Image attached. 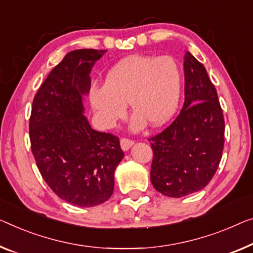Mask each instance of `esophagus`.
I'll return each instance as SVG.
<instances>
[{
	"label": "esophagus",
	"instance_id": "obj_1",
	"mask_svg": "<svg viewBox=\"0 0 253 253\" xmlns=\"http://www.w3.org/2000/svg\"><path fill=\"white\" fill-rule=\"evenodd\" d=\"M133 144H134L133 139H129V138H122V139H120V146H122V149L124 151L129 150V148Z\"/></svg>",
	"mask_w": 253,
	"mask_h": 253
}]
</instances>
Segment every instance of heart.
Instances as JSON below:
<instances>
[{"label":"heart","instance_id":"b5f03b06","mask_svg":"<svg viewBox=\"0 0 253 253\" xmlns=\"http://www.w3.org/2000/svg\"><path fill=\"white\" fill-rule=\"evenodd\" d=\"M182 69L170 55H134L124 59L107 74L104 85L89 89L90 104L105 127H112L126 114V103L143 122L157 127L176 111L182 92Z\"/></svg>","mask_w":253,"mask_h":253}]
</instances>
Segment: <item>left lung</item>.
<instances>
[{
	"label": "left lung",
	"mask_w": 253,
	"mask_h": 253,
	"mask_svg": "<svg viewBox=\"0 0 253 253\" xmlns=\"http://www.w3.org/2000/svg\"><path fill=\"white\" fill-rule=\"evenodd\" d=\"M185 101L176 119L151 137V183L161 194L182 198L205 188L224 150L225 122L217 90L205 66L184 55Z\"/></svg>",
	"instance_id": "1"
}]
</instances>
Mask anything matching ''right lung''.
<instances>
[{
    "label": "right lung",
    "instance_id": "obj_1",
    "mask_svg": "<svg viewBox=\"0 0 253 253\" xmlns=\"http://www.w3.org/2000/svg\"><path fill=\"white\" fill-rule=\"evenodd\" d=\"M105 52L82 48L67 53L37 90L29 119L41 175L59 198L84 208L111 197L115 170L124 158L119 138L94 130L83 115L89 73Z\"/></svg>",
    "mask_w": 253,
    "mask_h": 253
}]
</instances>
